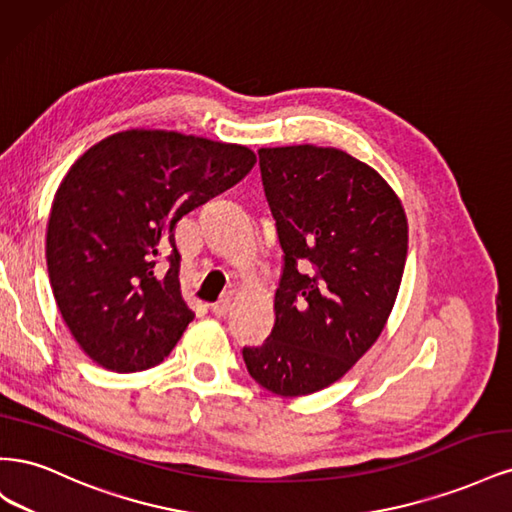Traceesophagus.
<instances>
[{"mask_svg":"<svg viewBox=\"0 0 512 512\" xmlns=\"http://www.w3.org/2000/svg\"><path fill=\"white\" fill-rule=\"evenodd\" d=\"M211 312H213V316L224 318V316L230 312V299L224 297V299H220L218 303H213V305H211Z\"/></svg>","mask_w":512,"mask_h":512,"instance_id":"obj_1","label":"esophagus"}]
</instances>
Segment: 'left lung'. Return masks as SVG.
<instances>
[{"label": "left lung", "mask_w": 512, "mask_h": 512, "mask_svg": "<svg viewBox=\"0 0 512 512\" xmlns=\"http://www.w3.org/2000/svg\"><path fill=\"white\" fill-rule=\"evenodd\" d=\"M284 252L275 324L243 348L250 376L280 397L344 378L376 344L404 277L408 218L378 170L335 147H260Z\"/></svg>", "instance_id": "left-lung-1"}]
</instances>
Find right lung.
Returning <instances> with one entry per match:
<instances>
[{
    "mask_svg": "<svg viewBox=\"0 0 512 512\" xmlns=\"http://www.w3.org/2000/svg\"><path fill=\"white\" fill-rule=\"evenodd\" d=\"M254 164L245 145L132 128L70 166L46 226V267L61 318L91 361L130 374L175 348L194 312L181 294L173 228Z\"/></svg>",
    "mask_w": 512,
    "mask_h": 512,
    "instance_id": "obj_1",
    "label": "right lung"
}]
</instances>
